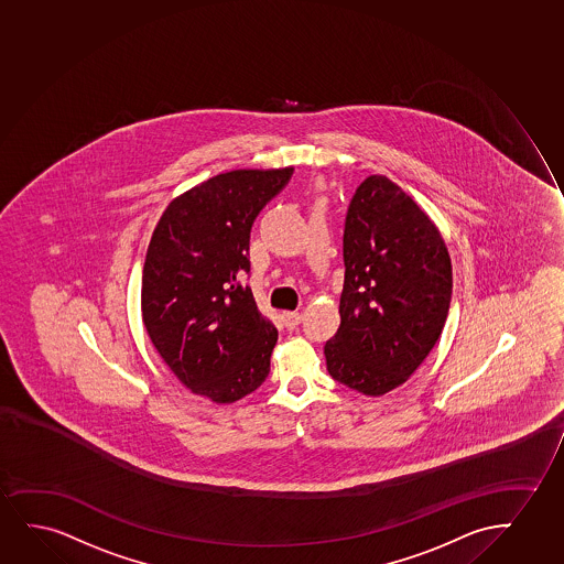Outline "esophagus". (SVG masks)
<instances>
[{
	"label": "esophagus",
	"instance_id": "esophagus-1",
	"mask_svg": "<svg viewBox=\"0 0 564 564\" xmlns=\"http://www.w3.org/2000/svg\"><path fill=\"white\" fill-rule=\"evenodd\" d=\"M281 317H283V323H285V327H289V329H294L302 319V315L299 312H283Z\"/></svg>",
	"mask_w": 564,
	"mask_h": 564
}]
</instances>
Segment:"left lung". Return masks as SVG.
<instances>
[{
	"mask_svg": "<svg viewBox=\"0 0 564 564\" xmlns=\"http://www.w3.org/2000/svg\"><path fill=\"white\" fill-rule=\"evenodd\" d=\"M340 325L325 343L327 371L366 395L402 387L446 323L454 273L429 214L387 176H369L344 226Z\"/></svg>",
	"mask_w": 564,
	"mask_h": 564,
	"instance_id": "left-lung-1",
	"label": "left lung"
}]
</instances>
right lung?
<instances>
[{
  "mask_svg": "<svg viewBox=\"0 0 564 564\" xmlns=\"http://www.w3.org/2000/svg\"><path fill=\"white\" fill-rule=\"evenodd\" d=\"M293 169H241L170 200L141 279V315L164 364L193 394L234 403L270 373L278 329L249 286L250 227Z\"/></svg>",
  "mask_w": 564,
  "mask_h": 564,
  "instance_id": "1",
  "label": "right lung"
}]
</instances>
